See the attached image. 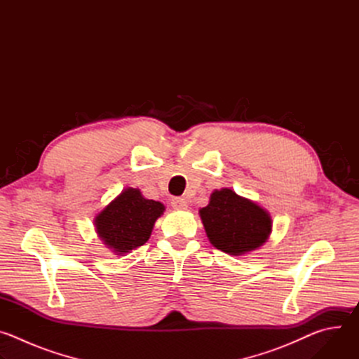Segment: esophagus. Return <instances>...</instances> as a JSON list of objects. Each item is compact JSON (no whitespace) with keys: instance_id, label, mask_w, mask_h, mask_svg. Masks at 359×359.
I'll return each mask as SVG.
<instances>
[{"instance_id":"1","label":"esophagus","mask_w":359,"mask_h":359,"mask_svg":"<svg viewBox=\"0 0 359 359\" xmlns=\"http://www.w3.org/2000/svg\"><path fill=\"white\" fill-rule=\"evenodd\" d=\"M172 208L176 209V210H184V209H187V201H186V198H182V197H175V198H172Z\"/></svg>"}]
</instances>
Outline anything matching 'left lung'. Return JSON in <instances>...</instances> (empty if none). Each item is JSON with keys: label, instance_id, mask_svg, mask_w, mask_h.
I'll return each mask as SVG.
<instances>
[{"label": "left lung", "instance_id": "left-lung-1", "mask_svg": "<svg viewBox=\"0 0 359 359\" xmlns=\"http://www.w3.org/2000/svg\"><path fill=\"white\" fill-rule=\"evenodd\" d=\"M200 217L210 243L231 255L259 248L271 231L269 213L230 189L215 190Z\"/></svg>", "mask_w": 359, "mask_h": 359}]
</instances>
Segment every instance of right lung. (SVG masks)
<instances>
[{
	"label": "right lung",
	"instance_id": "right-lung-1",
	"mask_svg": "<svg viewBox=\"0 0 359 359\" xmlns=\"http://www.w3.org/2000/svg\"><path fill=\"white\" fill-rule=\"evenodd\" d=\"M163 210L161 201L144 198L137 189L129 187L96 216V231L116 254H125L149 240Z\"/></svg>",
	"mask_w": 359,
	"mask_h": 359
}]
</instances>
